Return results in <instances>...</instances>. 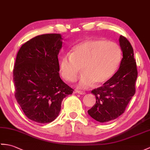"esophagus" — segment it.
<instances>
[{
    "label": "esophagus",
    "instance_id": "34e87169",
    "mask_svg": "<svg viewBox=\"0 0 150 150\" xmlns=\"http://www.w3.org/2000/svg\"><path fill=\"white\" fill-rule=\"evenodd\" d=\"M75 93L79 94V95H85L86 92L83 91H81V90H75Z\"/></svg>",
    "mask_w": 150,
    "mask_h": 150
}]
</instances>
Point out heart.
<instances>
[{
	"mask_svg": "<svg viewBox=\"0 0 150 150\" xmlns=\"http://www.w3.org/2000/svg\"><path fill=\"white\" fill-rule=\"evenodd\" d=\"M122 51L114 41L103 39L86 40L73 47L70 54H66L59 62L62 78L68 82L77 79L80 68L83 72L79 86L88 88L105 83L112 77L119 68Z\"/></svg>",
	"mask_w": 150,
	"mask_h": 150,
	"instance_id": "heart-1",
	"label": "heart"
}]
</instances>
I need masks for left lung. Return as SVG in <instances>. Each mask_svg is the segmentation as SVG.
<instances>
[{
    "mask_svg": "<svg viewBox=\"0 0 150 150\" xmlns=\"http://www.w3.org/2000/svg\"><path fill=\"white\" fill-rule=\"evenodd\" d=\"M120 45L123 58L119 69L102 86L91 91L96 101L88 114L100 123L109 122L121 116L135 93L138 72L133 48L123 36H120Z\"/></svg>",
    "mask_w": 150,
    "mask_h": 150,
    "instance_id": "8db88e82",
    "label": "left lung"
}]
</instances>
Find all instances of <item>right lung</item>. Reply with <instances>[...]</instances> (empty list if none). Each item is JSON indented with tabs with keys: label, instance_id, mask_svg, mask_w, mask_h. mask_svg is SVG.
<instances>
[{
	"label": "right lung",
	"instance_id": "obj_1",
	"mask_svg": "<svg viewBox=\"0 0 150 150\" xmlns=\"http://www.w3.org/2000/svg\"><path fill=\"white\" fill-rule=\"evenodd\" d=\"M60 34L37 36L24 43L13 68L15 96L25 116L39 123H50L61 111L62 101L73 89L59 76Z\"/></svg>",
	"mask_w": 150,
	"mask_h": 150
}]
</instances>
